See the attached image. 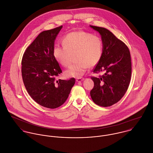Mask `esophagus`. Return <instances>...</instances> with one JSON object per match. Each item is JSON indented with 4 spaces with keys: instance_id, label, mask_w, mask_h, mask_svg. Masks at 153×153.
Wrapping results in <instances>:
<instances>
[{
    "instance_id": "1",
    "label": "esophagus",
    "mask_w": 153,
    "mask_h": 153,
    "mask_svg": "<svg viewBox=\"0 0 153 153\" xmlns=\"http://www.w3.org/2000/svg\"><path fill=\"white\" fill-rule=\"evenodd\" d=\"M83 80H84L83 78H78V79H76V82H82Z\"/></svg>"
}]
</instances>
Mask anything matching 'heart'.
<instances>
[{"mask_svg":"<svg viewBox=\"0 0 153 153\" xmlns=\"http://www.w3.org/2000/svg\"><path fill=\"white\" fill-rule=\"evenodd\" d=\"M62 43L63 46L54 47L53 55L61 65L68 67L71 56L74 55L76 62L65 72L67 77H80L88 67L95 66L102 56L103 45L101 39L84 31L67 34L62 39Z\"/></svg>","mask_w":153,"mask_h":153,"instance_id":"obj_1","label":"heart"}]
</instances>
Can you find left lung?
Segmentation results:
<instances>
[{
  "label": "left lung",
  "mask_w": 153,
  "mask_h": 153,
  "mask_svg": "<svg viewBox=\"0 0 153 153\" xmlns=\"http://www.w3.org/2000/svg\"><path fill=\"white\" fill-rule=\"evenodd\" d=\"M90 27L100 33L103 45L102 56L94 73H104L99 78L92 77L94 87L90 94L98 105L109 107L119 101L128 90L132 73L131 53L128 46L108 30Z\"/></svg>",
  "instance_id": "obj_1"
}]
</instances>
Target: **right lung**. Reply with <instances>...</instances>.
<instances>
[{
	"label": "right lung",
	"instance_id": "1",
	"mask_svg": "<svg viewBox=\"0 0 153 153\" xmlns=\"http://www.w3.org/2000/svg\"><path fill=\"white\" fill-rule=\"evenodd\" d=\"M62 26L40 33L27 48L22 59V77L30 97L39 105L56 108L67 100L75 79L56 80L62 73L53 55L55 40Z\"/></svg>",
	"mask_w": 153,
	"mask_h": 153
}]
</instances>
